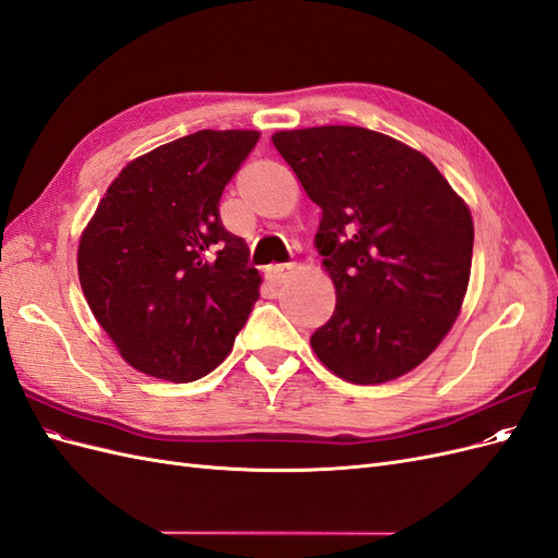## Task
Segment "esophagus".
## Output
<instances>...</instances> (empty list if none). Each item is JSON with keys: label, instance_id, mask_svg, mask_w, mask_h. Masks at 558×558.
Here are the masks:
<instances>
[{"label": "esophagus", "instance_id": "obj_1", "mask_svg": "<svg viewBox=\"0 0 558 558\" xmlns=\"http://www.w3.org/2000/svg\"><path fill=\"white\" fill-rule=\"evenodd\" d=\"M289 265H269L267 269H265V277H267V281L269 283H281L283 279H286V275H289Z\"/></svg>", "mask_w": 558, "mask_h": 558}]
</instances>
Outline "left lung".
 <instances>
[{
	"mask_svg": "<svg viewBox=\"0 0 558 558\" xmlns=\"http://www.w3.org/2000/svg\"><path fill=\"white\" fill-rule=\"evenodd\" d=\"M272 144L320 207L316 248L337 305L312 335L351 384L410 373L445 340L468 291L472 216L418 150L356 125L283 130Z\"/></svg>",
	"mask_w": 558,
	"mask_h": 558,
	"instance_id": "obj_1",
	"label": "left lung"
}]
</instances>
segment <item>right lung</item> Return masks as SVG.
Masks as SVG:
<instances>
[{
    "instance_id": "1",
    "label": "right lung",
    "mask_w": 558,
    "mask_h": 558,
    "mask_svg": "<svg viewBox=\"0 0 558 558\" xmlns=\"http://www.w3.org/2000/svg\"><path fill=\"white\" fill-rule=\"evenodd\" d=\"M258 137L199 130L132 160L81 234L83 295L144 375L177 384L209 375L260 298L246 242L218 214Z\"/></svg>"
}]
</instances>
